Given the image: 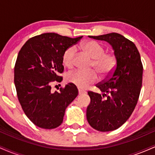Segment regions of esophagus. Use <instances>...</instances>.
Masks as SVG:
<instances>
[{"label": "esophagus", "instance_id": "esophagus-1", "mask_svg": "<svg viewBox=\"0 0 155 155\" xmlns=\"http://www.w3.org/2000/svg\"><path fill=\"white\" fill-rule=\"evenodd\" d=\"M86 93V91L82 90H79V95H83V94Z\"/></svg>", "mask_w": 155, "mask_h": 155}]
</instances>
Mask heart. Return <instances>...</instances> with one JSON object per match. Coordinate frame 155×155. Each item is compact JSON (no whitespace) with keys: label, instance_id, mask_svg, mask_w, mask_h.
I'll return each mask as SVG.
<instances>
[{"label":"heart","instance_id":"b5f03b06","mask_svg":"<svg viewBox=\"0 0 155 155\" xmlns=\"http://www.w3.org/2000/svg\"><path fill=\"white\" fill-rule=\"evenodd\" d=\"M80 48L85 54L92 58L91 67L98 72L101 76L106 77L113 71L117 65L115 57L112 54L105 53L104 48L94 41H88L81 44ZM63 65L68 68H71L76 61V49L71 47L64 51L62 58ZM67 80L78 87L87 88L90 84L95 83L97 80V75L95 71H75L69 73Z\"/></svg>","mask_w":155,"mask_h":155}]
</instances>
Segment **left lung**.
Masks as SVG:
<instances>
[{
	"label": "left lung",
	"mask_w": 155,
	"mask_h": 155,
	"mask_svg": "<svg viewBox=\"0 0 155 155\" xmlns=\"http://www.w3.org/2000/svg\"><path fill=\"white\" fill-rule=\"evenodd\" d=\"M89 37L108 42L117 60L116 67L107 79L96 84L102 95L88 92L89 124L96 130L108 132L121 127L132 114L142 86L143 65L136 45L123 35L111 33Z\"/></svg>",
	"instance_id": "1"
}]
</instances>
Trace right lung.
Here are the masks:
<instances>
[{
	"mask_svg": "<svg viewBox=\"0 0 155 155\" xmlns=\"http://www.w3.org/2000/svg\"><path fill=\"white\" fill-rule=\"evenodd\" d=\"M82 37L43 33L27 41L19 51L15 66L17 97L26 116L41 128L60 126L68 106L78 95L77 87L73 84L54 92L51 91V84L63 79L59 74L64 70V51Z\"/></svg>",
	"mask_w": 155,
	"mask_h": 155,
	"instance_id": "add662e5",
	"label": "right lung"
}]
</instances>
